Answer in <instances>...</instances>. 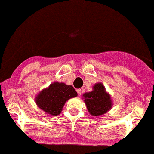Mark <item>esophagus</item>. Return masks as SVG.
I'll return each mask as SVG.
<instances>
[{
  "label": "esophagus",
  "instance_id": "esophagus-1",
  "mask_svg": "<svg viewBox=\"0 0 154 154\" xmlns=\"http://www.w3.org/2000/svg\"><path fill=\"white\" fill-rule=\"evenodd\" d=\"M77 94H78L79 95H81V92H82V91H81V89H77Z\"/></svg>",
  "mask_w": 154,
  "mask_h": 154
}]
</instances>
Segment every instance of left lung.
<instances>
[{
  "mask_svg": "<svg viewBox=\"0 0 154 154\" xmlns=\"http://www.w3.org/2000/svg\"><path fill=\"white\" fill-rule=\"evenodd\" d=\"M85 102L88 110L91 116H100L106 113L112 106L110 95L105 91L102 84L97 83L93 88V91L84 94Z\"/></svg>",
  "mask_w": 154,
  "mask_h": 154,
  "instance_id": "8db88e82",
  "label": "left lung"
}]
</instances>
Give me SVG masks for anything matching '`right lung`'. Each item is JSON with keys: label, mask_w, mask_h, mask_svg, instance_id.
Wrapping results in <instances>:
<instances>
[{"label": "right lung", "mask_w": 154, "mask_h": 154, "mask_svg": "<svg viewBox=\"0 0 154 154\" xmlns=\"http://www.w3.org/2000/svg\"><path fill=\"white\" fill-rule=\"evenodd\" d=\"M77 93L71 85L54 82L47 89H44L35 97V102L45 113L58 116L68 99L74 97Z\"/></svg>", "instance_id": "obj_1"}]
</instances>
